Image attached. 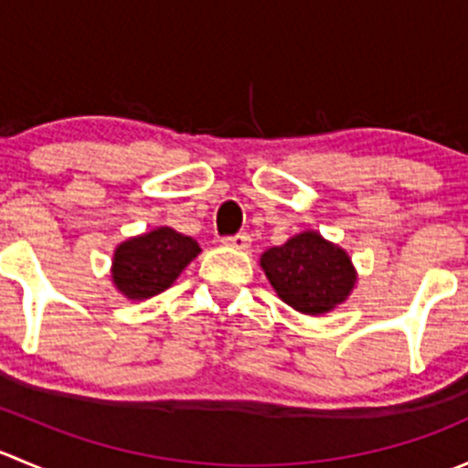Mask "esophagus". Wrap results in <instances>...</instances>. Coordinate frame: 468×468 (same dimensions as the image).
Returning <instances> with one entry per match:
<instances>
[{
	"label": "esophagus",
	"mask_w": 468,
	"mask_h": 468,
	"mask_svg": "<svg viewBox=\"0 0 468 468\" xmlns=\"http://www.w3.org/2000/svg\"><path fill=\"white\" fill-rule=\"evenodd\" d=\"M224 244L226 247L235 249V251H247V249L251 247V238H249L247 233H238L233 235V238H226Z\"/></svg>",
	"instance_id": "esophagus-1"
}]
</instances>
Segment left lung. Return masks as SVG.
I'll return each mask as SVG.
<instances>
[{
	"instance_id": "1",
	"label": "left lung",
	"mask_w": 468,
	"mask_h": 468,
	"mask_svg": "<svg viewBox=\"0 0 468 468\" xmlns=\"http://www.w3.org/2000/svg\"><path fill=\"white\" fill-rule=\"evenodd\" d=\"M261 267L282 303L310 317H324L351 296L357 282L346 249L317 230H303L261 256Z\"/></svg>"
}]
</instances>
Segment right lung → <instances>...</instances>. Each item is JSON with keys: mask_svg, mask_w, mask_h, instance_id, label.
Instances as JSON below:
<instances>
[{"mask_svg": "<svg viewBox=\"0 0 468 468\" xmlns=\"http://www.w3.org/2000/svg\"><path fill=\"white\" fill-rule=\"evenodd\" d=\"M199 253L195 238L158 226L117 244L111 264L112 285L124 299L146 301L172 287Z\"/></svg>", "mask_w": 468, "mask_h": 468, "instance_id": "obj_1", "label": "right lung"}]
</instances>
